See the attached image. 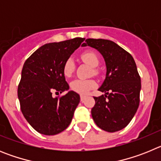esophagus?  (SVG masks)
<instances>
[{"instance_id":"1","label":"esophagus","mask_w":161,"mask_h":161,"mask_svg":"<svg viewBox=\"0 0 161 161\" xmlns=\"http://www.w3.org/2000/svg\"><path fill=\"white\" fill-rule=\"evenodd\" d=\"M85 98V96H84V95H80V101H81V102H83Z\"/></svg>"}]
</instances>
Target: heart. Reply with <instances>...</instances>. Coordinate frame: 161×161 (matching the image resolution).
Here are the masks:
<instances>
[{"label": "heart", "instance_id": "1", "mask_svg": "<svg viewBox=\"0 0 161 161\" xmlns=\"http://www.w3.org/2000/svg\"><path fill=\"white\" fill-rule=\"evenodd\" d=\"M81 59L85 61V63L90 65L93 68H96L99 64V59L97 55L93 52H85L81 55ZM74 70H75V63L72 58L67 59L65 61L63 67V72L64 76L69 77L72 75ZM95 82L92 80H85V79H76L74 80L73 81L71 82L70 88L76 93L80 94H85L87 93L90 89L95 87Z\"/></svg>", "mask_w": 161, "mask_h": 161}]
</instances>
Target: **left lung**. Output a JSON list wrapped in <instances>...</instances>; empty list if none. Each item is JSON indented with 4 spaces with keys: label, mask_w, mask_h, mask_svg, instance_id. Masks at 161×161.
<instances>
[{
    "label": "left lung",
    "mask_w": 161,
    "mask_h": 161,
    "mask_svg": "<svg viewBox=\"0 0 161 161\" xmlns=\"http://www.w3.org/2000/svg\"><path fill=\"white\" fill-rule=\"evenodd\" d=\"M95 48L103 56L106 78L94 97L91 114L97 126L108 132L122 130L129 124L139 105L141 80L130 53L117 43L106 39L87 38L82 47Z\"/></svg>",
    "instance_id": "8db88e82"
}]
</instances>
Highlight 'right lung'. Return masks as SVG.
Wrapping results in <instances>:
<instances>
[{
	"instance_id": "right-lung-1",
	"label": "right lung",
	"mask_w": 161,
	"mask_h": 161,
	"mask_svg": "<svg viewBox=\"0 0 161 161\" xmlns=\"http://www.w3.org/2000/svg\"><path fill=\"white\" fill-rule=\"evenodd\" d=\"M84 40V38H75L44 44L24 63L18 97L22 114L38 133L57 135L72 122L80 95L71 90L58 98L53 97L52 93L69 89L64 64Z\"/></svg>"
}]
</instances>
